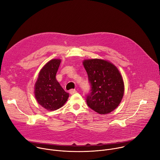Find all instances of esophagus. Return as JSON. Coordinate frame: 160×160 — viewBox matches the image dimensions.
Segmentation results:
<instances>
[{
  "label": "esophagus",
  "mask_w": 160,
  "mask_h": 160,
  "mask_svg": "<svg viewBox=\"0 0 160 160\" xmlns=\"http://www.w3.org/2000/svg\"><path fill=\"white\" fill-rule=\"evenodd\" d=\"M76 92H77V91L76 90V89H71L70 90V91H69V93L71 94H75Z\"/></svg>",
  "instance_id": "obj_1"
}]
</instances>
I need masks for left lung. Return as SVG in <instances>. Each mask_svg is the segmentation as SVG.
<instances>
[{"label":"left lung","mask_w":160,"mask_h":160,"mask_svg":"<svg viewBox=\"0 0 160 160\" xmlns=\"http://www.w3.org/2000/svg\"><path fill=\"white\" fill-rule=\"evenodd\" d=\"M91 84V92L86 103L92 110L100 114L113 111L120 103L124 92L122 77L111 62L98 58L83 61Z\"/></svg>","instance_id":"left-lung-1"}]
</instances>
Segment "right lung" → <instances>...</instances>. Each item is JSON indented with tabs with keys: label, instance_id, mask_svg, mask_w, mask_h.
I'll use <instances>...</instances> for the list:
<instances>
[{
	"label": "right lung",
	"instance_id": "add662e5",
	"mask_svg": "<svg viewBox=\"0 0 160 160\" xmlns=\"http://www.w3.org/2000/svg\"><path fill=\"white\" fill-rule=\"evenodd\" d=\"M60 62V59L56 58L48 62L40 71L35 84L37 102L49 111L61 108L69 98V93L63 90L55 78Z\"/></svg>",
	"mask_w": 160,
	"mask_h": 160
}]
</instances>
